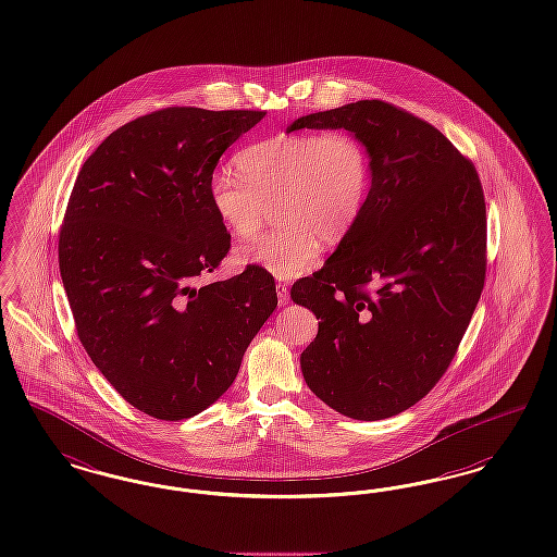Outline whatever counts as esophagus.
<instances>
[{"mask_svg": "<svg viewBox=\"0 0 557 557\" xmlns=\"http://www.w3.org/2000/svg\"><path fill=\"white\" fill-rule=\"evenodd\" d=\"M275 289H277V300H280V305H288L289 302V289L286 284H282V282H277L275 284Z\"/></svg>", "mask_w": 557, "mask_h": 557, "instance_id": "esophagus-1", "label": "esophagus"}]
</instances>
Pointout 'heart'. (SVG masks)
Masks as SVG:
<instances>
[{"label":"heart","instance_id":"b5f03b06","mask_svg":"<svg viewBox=\"0 0 557 557\" xmlns=\"http://www.w3.org/2000/svg\"><path fill=\"white\" fill-rule=\"evenodd\" d=\"M236 172H215L209 199L240 240L255 238L275 211L280 223L240 250L277 277H296L319 261V240L337 245L360 222L373 186V159L348 131L277 134L236 156Z\"/></svg>","mask_w":557,"mask_h":557}]
</instances>
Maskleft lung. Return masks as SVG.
I'll use <instances>...</instances> for the list:
<instances>
[{
	"instance_id": "1",
	"label": "left lung",
	"mask_w": 557,
	"mask_h": 557,
	"mask_svg": "<svg viewBox=\"0 0 557 557\" xmlns=\"http://www.w3.org/2000/svg\"><path fill=\"white\" fill-rule=\"evenodd\" d=\"M344 128L371 151L357 227L289 296L319 321L300 357L307 385L339 414L381 421L444 377L485 286L487 213L474 163L435 126L364 99L296 120Z\"/></svg>"
}]
</instances>
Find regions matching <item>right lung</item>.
Instances as JSON below:
<instances>
[{"instance_id":"right-lung-1","label":"right lung","mask_w":557,"mask_h":557,"mask_svg":"<svg viewBox=\"0 0 557 557\" xmlns=\"http://www.w3.org/2000/svg\"><path fill=\"white\" fill-rule=\"evenodd\" d=\"M263 110L163 108L110 134L83 163L60 227V273L95 367L140 412L199 414L238 375L277 307L268 269L202 284L230 234L209 182Z\"/></svg>"}]
</instances>
